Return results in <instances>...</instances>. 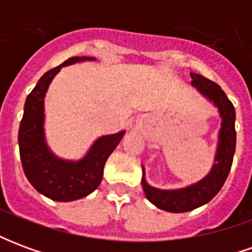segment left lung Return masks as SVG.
<instances>
[{"label":"left lung","mask_w":252,"mask_h":252,"mask_svg":"<svg viewBox=\"0 0 252 252\" xmlns=\"http://www.w3.org/2000/svg\"><path fill=\"white\" fill-rule=\"evenodd\" d=\"M191 85L200 90L205 97L213 101L219 108L222 117L221 129H220V142L217 148L216 163L213 164L211 173L205 178L194 185L180 190H159L147 185L142 178V186L146 197L150 202L158 206L159 209L174 213L193 211L198 206L204 205L220 191L227 180L229 170L232 166L233 154L236 147V131H235V108L228 99L227 94L217 83L202 77L200 74H190Z\"/></svg>","instance_id":"8db88e82"}]
</instances>
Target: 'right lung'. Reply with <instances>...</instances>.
<instances>
[{"label": "right lung", "instance_id": "1", "mask_svg": "<svg viewBox=\"0 0 252 252\" xmlns=\"http://www.w3.org/2000/svg\"><path fill=\"white\" fill-rule=\"evenodd\" d=\"M93 58L72 57L54 67L39 79L28 94L20 123V158L27 178L37 191L55 201H74L86 197L98 188L106 159L120 143L124 132L99 137L79 162H66L54 157L44 142V94L52 78L63 66Z\"/></svg>", "mask_w": 252, "mask_h": 252}]
</instances>
